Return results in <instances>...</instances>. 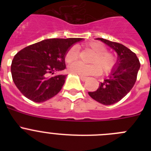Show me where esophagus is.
Wrapping results in <instances>:
<instances>
[{
	"label": "esophagus",
	"instance_id": "esophagus-1",
	"mask_svg": "<svg viewBox=\"0 0 151 151\" xmlns=\"http://www.w3.org/2000/svg\"><path fill=\"white\" fill-rule=\"evenodd\" d=\"M80 78H81V80L82 81H83V82H85V81H86L87 80V77L85 76H80Z\"/></svg>",
	"mask_w": 151,
	"mask_h": 151
}]
</instances>
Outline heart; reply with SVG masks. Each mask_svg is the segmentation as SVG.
<instances>
[{
  "instance_id": "obj_1",
  "label": "heart",
  "mask_w": 151,
  "mask_h": 151,
  "mask_svg": "<svg viewBox=\"0 0 151 151\" xmlns=\"http://www.w3.org/2000/svg\"><path fill=\"white\" fill-rule=\"evenodd\" d=\"M86 49L94 53L88 62L91 64L75 63L69 66V71L78 76H91L108 74L112 71L116 65V58L112 53L106 51V47L99 41H91L84 46ZM78 58V50L76 47H72L65 55V61L70 63L77 60Z\"/></svg>"
}]
</instances>
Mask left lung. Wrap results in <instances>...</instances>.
Masks as SVG:
<instances>
[{
	"label": "left lung",
	"mask_w": 151,
	"mask_h": 151,
	"mask_svg": "<svg viewBox=\"0 0 151 151\" xmlns=\"http://www.w3.org/2000/svg\"><path fill=\"white\" fill-rule=\"evenodd\" d=\"M97 39L115 50L118 59L109 78L101 82L95 91L88 92V94L102 104L112 105L122 100L132 90L141 64L134 52L122 44L104 38Z\"/></svg>",
	"instance_id": "left-lung-1"
}]
</instances>
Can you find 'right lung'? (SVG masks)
I'll use <instances>...</instances> for the list:
<instances>
[{
  "label": "right lung",
  "instance_id": "right-lung-1",
  "mask_svg": "<svg viewBox=\"0 0 151 151\" xmlns=\"http://www.w3.org/2000/svg\"><path fill=\"white\" fill-rule=\"evenodd\" d=\"M82 38H50L19 51L12 61L13 82L28 99L41 103L57 95L66 75L50 76L66 69L65 55L73 44Z\"/></svg>",
  "mask_w": 151,
  "mask_h": 151
}]
</instances>
